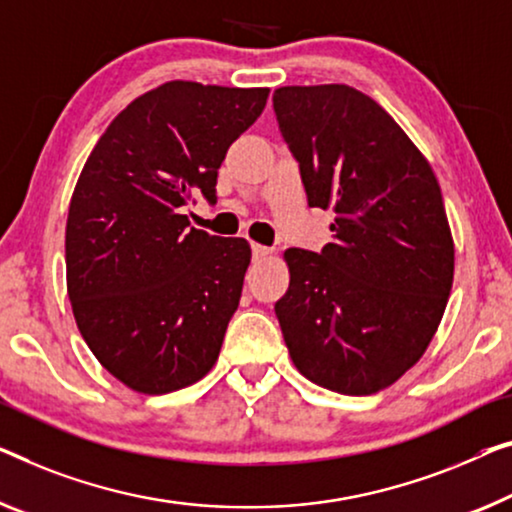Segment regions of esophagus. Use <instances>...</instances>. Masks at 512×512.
<instances>
[{
  "mask_svg": "<svg viewBox=\"0 0 512 512\" xmlns=\"http://www.w3.org/2000/svg\"><path fill=\"white\" fill-rule=\"evenodd\" d=\"M271 253H273L271 248L259 246V243H253V257H255V259H264V257H269Z\"/></svg>",
  "mask_w": 512,
  "mask_h": 512,
  "instance_id": "esophagus-1",
  "label": "esophagus"
}]
</instances>
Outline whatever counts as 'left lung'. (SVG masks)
I'll list each match as a JSON object with an SVG mask.
<instances>
[{"mask_svg":"<svg viewBox=\"0 0 512 512\" xmlns=\"http://www.w3.org/2000/svg\"><path fill=\"white\" fill-rule=\"evenodd\" d=\"M310 207L333 209L322 253L285 250L276 317L303 377L342 395L398 381L430 345L455 248L430 163L379 103L347 85L273 91Z\"/></svg>","mask_w":512,"mask_h":512,"instance_id":"obj_1","label":"left lung"}]
</instances>
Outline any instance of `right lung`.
I'll return each instance as SVG.
<instances>
[{
    "label": "right lung",
    "mask_w": 512,
    "mask_h": 512,
    "mask_svg": "<svg viewBox=\"0 0 512 512\" xmlns=\"http://www.w3.org/2000/svg\"><path fill=\"white\" fill-rule=\"evenodd\" d=\"M269 89L165 82L114 117L87 158L66 220V285L82 338L110 375L163 395L213 368L239 308L246 239L188 227L216 204L218 167Z\"/></svg>",
    "instance_id": "obj_1"
}]
</instances>
